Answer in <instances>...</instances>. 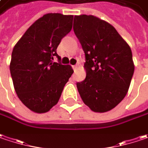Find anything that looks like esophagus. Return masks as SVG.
<instances>
[{"instance_id": "esophagus-1", "label": "esophagus", "mask_w": 148, "mask_h": 148, "mask_svg": "<svg viewBox=\"0 0 148 148\" xmlns=\"http://www.w3.org/2000/svg\"><path fill=\"white\" fill-rule=\"evenodd\" d=\"M78 67V65H74V66H72V68H73V70L76 71Z\"/></svg>"}]
</instances>
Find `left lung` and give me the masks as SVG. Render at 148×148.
Returning a JSON list of instances; mask_svg holds the SVG:
<instances>
[{
	"mask_svg": "<svg viewBox=\"0 0 148 148\" xmlns=\"http://www.w3.org/2000/svg\"><path fill=\"white\" fill-rule=\"evenodd\" d=\"M73 30L86 58L79 94L92 111L108 112L127 93L134 72L132 50L113 26L94 16H75Z\"/></svg>",
	"mask_w": 148,
	"mask_h": 148,
	"instance_id": "left-lung-1",
	"label": "left lung"
}]
</instances>
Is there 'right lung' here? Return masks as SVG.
I'll use <instances>...</instances> for the list:
<instances>
[{"mask_svg":"<svg viewBox=\"0 0 148 148\" xmlns=\"http://www.w3.org/2000/svg\"><path fill=\"white\" fill-rule=\"evenodd\" d=\"M73 16L48 13L36 21L14 47L10 71L21 102L34 112L44 113L58 102L73 73L62 65L56 48L72 27ZM58 63H53L54 56Z\"/></svg>","mask_w":148,"mask_h":148,"instance_id":"right-lung-1","label":"right lung"}]
</instances>
